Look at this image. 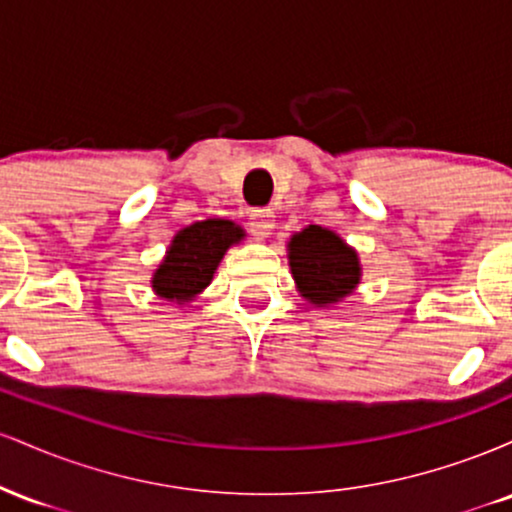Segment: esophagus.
<instances>
[{
  "mask_svg": "<svg viewBox=\"0 0 512 512\" xmlns=\"http://www.w3.org/2000/svg\"><path fill=\"white\" fill-rule=\"evenodd\" d=\"M272 228H274V211L272 209L257 207L250 211V231L255 233V236H260V238L269 236V233H272Z\"/></svg>",
  "mask_w": 512,
  "mask_h": 512,
  "instance_id": "obj_1",
  "label": "esophagus"
}]
</instances>
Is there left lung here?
<instances>
[{"mask_svg":"<svg viewBox=\"0 0 512 512\" xmlns=\"http://www.w3.org/2000/svg\"><path fill=\"white\" fill-rule=\"evenodd\" d=\"M289 262L298 291L315 305L337 303L349 296L361 276L356 252L320 226H308L291 238Z\"/></svg>","mask_w":512,"mask_h":512,"instance_id":"8db88e82","label":"left lung"}]
</instances>
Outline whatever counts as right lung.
I'll return each instance as SVG.
<instances>
[{
	"mask_svg": "<svg viewBox=\"0 0 512 512\" xmlns=\"http://www.w3.org/2000/svg\"><path fill=\"white\" fill-rule=\"evenodd\" d=\"M243 238L233 221L207 219L182 228L170 245L166 260L154 274V291L168 301L182 303L207 289L228 245Z\"/></svg>",
	"mask_w": 512,
	"mask_h": 512,
	"instance_id": "add662e5",
	"label": "right lung"
}]
</instances>
